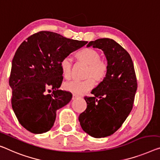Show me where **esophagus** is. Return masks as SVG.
Returning a JSON list of instances; mask_svg holds the SVG:
<instances>
[{"instance_id":"obj_1","label":"esophagus","mask_w":160,"mask_h":160,"mask_svg":"<svg viewBox=\"0 0 160 160\" xmlns=\"http://www.w3.org/2000/svg\"><path fill=\"white\" fill-rule=\"evenodd\" d=\"M78 97V96H77V95H75V94H73V96H72V99L73 100V99H77Z\"/></svg>"}]
</instances>
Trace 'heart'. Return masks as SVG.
Masks as SVG:
<instances>
[{
  "mask_svg": "<svg viewBox=\"0 0 160 160\" xmlns=\"http://www.w3.org/2000/svg\"><path fill=\"white\" fill-rule=\"evenodd\" d=\"M77 59L88 66L83 81H72L63 84L64 89L75 95H82L94 87V82H102L107 77L109 65L107 61L101 58L99 51L92 48H85L76 54ZM61 68L63 77L70 78L72 75V62L69 58H64L61 62ZM95 81H94L93 80Z\"/></svg>",
  "mask_w": 160,
  "mask_h": 160,
  "instance_id": "obj_1",
  "label": "heart"
}]
</instances>
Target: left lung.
Returning a JSON list of instances; mask_svg holds the SVG:
<instances>
[{
	"mask_svg": "<svg viewBox=\"0 0 160 160\" xmlns=\"http://www.w3.org/2000/svg\"><path fill=\"white\" fill-rule=\"evenodd\" d=\"M104 51L109 71L107 77L92 91L93 97H84L87 109L78 117L86 133L95 138L110 136L117 131L131 112L137 82L132 58L116 41L99 38L90 41Z\"/></svg>",
	"mask_w": 160,
	"mask_h": 160,
	"instance_id": "8db88e82",
	"label": "left lung"
}]
</instances>
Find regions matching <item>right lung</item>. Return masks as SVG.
<instances>
[{"label":"right lung","mask_w":160,"mask_h":160,"mask_svg":"<svg viewBox=\"0 0 160 160\" xmlns=\"http://www.w3.org/2000/svg\"><path fill=\"white\" fill-rule=\"evenodd\" d=\"M87 43L53 32L40 31L17 49L9 78L11 104L18 122L28 131L33 134L49 131L56 111L72 99V93L58 90L63 81L61 62ZM50 88L53 92L48 94Z\"/></svg>","instance_id":"add662e5"}]
</instances>
